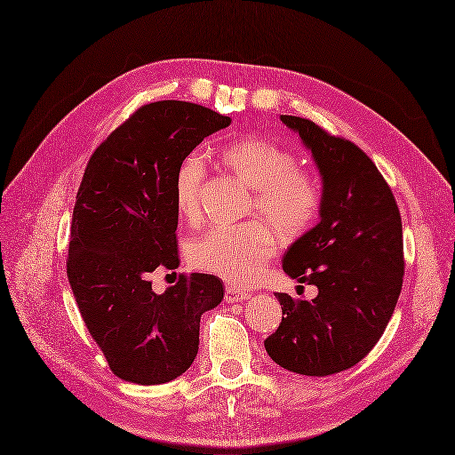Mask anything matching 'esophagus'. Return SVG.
I'll return each mask as SVG.
<instances>
[{
  "label": "esophagus",
  "mask_w": 455,
  "mask_h": 455,
  "mask_svg": "<svg viewBox=\"0 0 455 455\" xmlns=\"http://www.w3.org/2000/svg\"><path fill=\"white\" fill-rule=\"evenodd\" d=\"M249 298H251V292H247V291H242L236 287H227L225 299L228 301V304H238V301H245Z\"/></svg>",
  "instance_id": "esophagus-1"
}]
</instances>
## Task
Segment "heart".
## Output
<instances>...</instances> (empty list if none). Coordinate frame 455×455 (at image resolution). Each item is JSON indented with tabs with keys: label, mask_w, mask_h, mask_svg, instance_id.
<instances>
[{
	"label": "heart",
	"mask_w": 455,
	"mask_h": 455,
	"mask_svg": "<svg viewBox=\"0 0 455 455\" xmlns=\"http://www.w3.org/2000/svg\"><path fill=\"white\" fill-rule=\"evenodd\" d=\"M217 157L255 189L251 208L267 223L215 227L189 245L188 257L198 270L243 284L257 279L275 255V229L283 238L296 240L311 228L321 208V189L311 174L299 171L289 149L264 139H236L219 148ZM204 174V159L196 151L185 156L174 172V204L188 221H195L200 213Z\"/></svg>",
	"instance_id": "heart-1"
}]
</instances>
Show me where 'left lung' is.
Segmentation results:
<instances>
[{"instance_id":"8db88e82","label":"left lung","mask_w":455,"mask_h":455,"mask_svg":"<svg viewBox=\"0 0 455 455\" xmlns=\"http://www.w3.org/2000/svg\"><path fill=\"white\" fill-rule=\"evenodd\" d=\"M279 120L311 151L323 183L321 221L284 251L283 272L318 294L277 292L284 316L264 347L287 371L326 377L365 358L390 323L405 270L401 215L358 146L304 117Z\"/></svg>"}]
</instances>
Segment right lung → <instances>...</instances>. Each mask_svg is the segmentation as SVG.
Returning a JSON list of instances; mask_svg holds the SVG:
<instances>
[{
	"label": "right lung",
	"mask_w": 455,
	"mask_h": 455,
	"mask_svg": "<svg viewBox=\"0 0 455 455\" xmlns=\"http://www.w3.org/2000/svg\"><path fill=\"white\" fill-rule=\"evenodd\" d=\"M230 117L183 100L144 105L92 156L73 210L67 277L88 331L116 377L151 386L178 379L198 352L200 316L223 281L180 275L151 291L157 266L178 267L174 172Z\"/></svg>",
	"instance_id": "right-lung-1"
}]
</instances>
